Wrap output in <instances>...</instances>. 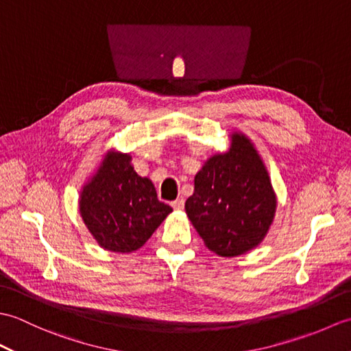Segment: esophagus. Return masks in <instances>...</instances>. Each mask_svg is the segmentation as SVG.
<instances>
[{
    "label": "esophagus",
    "instance_id": "obj_1",
    "mask_svg": "<svg viewBox=\"0 0 351 351\" xmlns=\"http://www.w3.org/2000/svg\"><path fill=\"white\" fill-rule=\"evenodd\" d=\"M184 204H185L184 197H178L176 200H173V202H171V206H173L175 210L180 211V210H182V208H184Z\"/></svg>",
    "mask_w": 351,
    "mask_h": 351
}]
</instances>
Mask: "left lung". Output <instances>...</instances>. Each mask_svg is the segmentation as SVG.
Wrapping results in <instances>:
<instances>
[{"instance_id":"left-lung-1","label":"left lung","mask_w":351,"mask_h":351,"mask_svg":"<svg viewBox=\"0 0 351 351\" xmlns=\"http://www.w3.org/2000/svg\"><path fill=\"white\" fill-rule=\"evenodd\" d=\"M226 152L208 158L185 202L193 226L211 252L234 258L258 247L274 220L278 196L253 141L229 134Z\"/></svg>"}]
</instances>
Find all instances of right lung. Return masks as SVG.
<instances>
[{
    "instance_id": "right-lung-1",
    "label": "right lung",
    "mask_w": 351,
    "mask_h": 351,
    "mask_svg": "<svg viewBox=\"0 0 351 351\" xmlns=\"http://www.w3.org/2000/svg\"><path fill=\"white\" fill-rule=\"evenodd\" d=\"M131 154L108 149L80 191V215L102 249L132 253L173 211L156 197L149 178L137 175Z\"/></svg>"
}]
</instances>
